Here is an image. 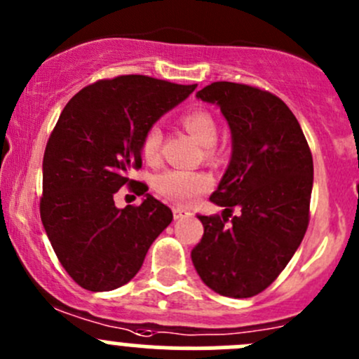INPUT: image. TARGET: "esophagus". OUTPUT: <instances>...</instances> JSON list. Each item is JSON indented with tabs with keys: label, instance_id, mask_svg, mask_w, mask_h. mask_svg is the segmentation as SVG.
Masks as SVG:
<instances>
[{
	"label": "esophagus",
	"instance_id": "34e87169",
	"mask_svg": "<svg viewBox=\"0 0 359 359\" xmlns=\"http://www.w3.org/2000/svg\"><path fill=\"white\" fill-rule=\"evenodd\" d=\"M187 215H189V212H187V210L179 208V206H175V208H173V219L175 220L184 219V217H187Z\"/></svg>",
	"mask_w": 359,
	"mask_h": 359
}]
</instances>
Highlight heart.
<instances>
[{
  "instance_id": "1",
  "label": "heart",
  "mask_w": 359,
  "mask_h": 359,
  "mask_svg": "<svg viewBox=\"0 0 359 359\" xmlns=\"http://www.w3.org/2000/svg\"><path fill=\"white\" fill-rule=\"evenodd\" d=\"M182 125L203 147H206V158L215 159L217 153L213 144L219 137V126L215 118L205 109L187 111L182 116ZM161 142L163 132L158 125H153L144 133L140 153L149 165H156L161 159ZM213 186V179L205 172H191V170L170 168L158 173L154 177V189L161 194L165 200L175 203V205H191L201 196L208 193Z\"/></svg>"
}]
</instances>
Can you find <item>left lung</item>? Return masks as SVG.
<instances>
[{"instance_id": "1", "label": "left lung", "mask_w": 359, "mask_h": 359, "mask_svg": "<svg viewBox=\"0 0 359 359\" xmlns=\"http://www.w3.org/2000/svg\"><path fill=\"white\" fill-rule=\"evenodd\" d=\"M196 97L220 107L233 153L210 196L224 213L198 215L205 233L191 259L206 287L247 299L280 276L306 234L313 156L293 112L273 93L217 81ZM234 205L242 213L226 224Z\"/></svg>"}]
</instances>
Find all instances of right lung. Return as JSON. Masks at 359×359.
I'll return each mask as SVG.
<instances>
[{
    "label": "right lung",
    "instance_id": "right-lung-1",
    "mask_svg": "<svg viewBox=\"0 0 359 359\" xmlns=\"http://www.w3.org/2000/svg\"><path fill=\"white\" fill-rule=\"evenodd\" d=\"M194 88L118 76L79 90L60 112L43 156L39 213L57 259L85 290L128 283L172 222V210L128 172L142 166L144 133ZM126 183L144 200L118 209L114 194Z\"/></svg>",
    "mask_w": 359,
    "mask_h": 359
}]
</instances>
